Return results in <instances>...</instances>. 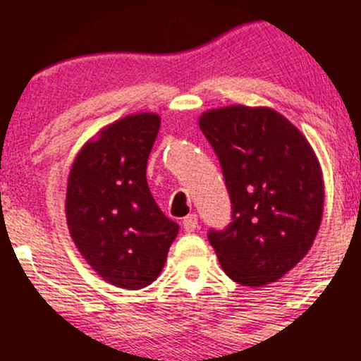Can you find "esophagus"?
<instances>
[{
  "mask_svg": "<svg viewBox=\"0 0 361 361\" xmlns=\"http://www.w3.org/2000/svg\"><path fill=\"white\" fill-rule=\"evenodd\" d=\"M198 227V217L195 214H190L186 215L183 219V229L186 233H195V229Z\"/></svg>",
  "mask_w": 361,
  "mask_h": 361,
  "instance_id": "obj_1",
  "label": "esophagus"
}]
</instances>
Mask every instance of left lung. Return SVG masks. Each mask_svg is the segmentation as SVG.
<instances>
[{
  "label": "left lung",
  "instance_id": "left-lung-1",
  "mask_svg": "<svg viewBox=\"0 0 361 361\" xmlns=\"http://www.w3.org/2000/svg\"><path fill=\"white\" fill-rule=\"evenodd\" d=\"M221 163L233 222L209 231L222 270L263 287L307 255L321 226L324 181L309 140L283 115L231 105L198 120Z\"/></svg>",
  "mask_w": 361,
  "mask_h": 361
}]
</instances>
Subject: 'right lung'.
<instances>
[{
	"label": "right lung",
	"instance_id": "1",
	"mask_svg": "<svg viewBox=\"0 0 361 361\" xmlns=\"http://www.w3.org/2000/svg\"><path fill=\"white\" fill-rule=\"evenodd\" d=\"M156 114L110 123L74 159L66 193L69 233L103 280L139 290L159 276L178 224L161 212L146 168L159 132Z\"/></svg>",
	"mask_w": 361,
	"mask_h": 361
}]
</instances>
